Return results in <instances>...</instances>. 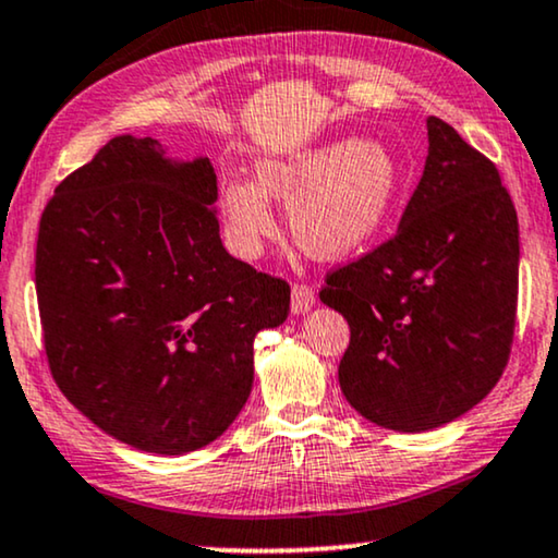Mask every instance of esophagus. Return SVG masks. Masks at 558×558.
<instances>
[{
  "instance_id": "obj_1",
  "label": "esophagus",
  "mask_w": 558,
  "mask_h": 558,
  "mask_svg": "<svg viewBox=\"0 0 558 558\" xmlns=\"http://www.w3.org/2000/svg\"><path fill=\"white\" fill-rule=\"evenodd\" d=\"M316 303L314 288L306 283H293L291 291V311L293 314H306V311Z\"/></svg>"
}]
</instances>
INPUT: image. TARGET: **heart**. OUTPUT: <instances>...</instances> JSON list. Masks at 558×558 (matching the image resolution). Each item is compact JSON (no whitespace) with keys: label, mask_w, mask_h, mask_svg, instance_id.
Returning <instances> with one entry per match:
<instances>
[{"label":"heart","mask_w":558,"mask_h":558,"mask_svg":"<svg viewBox=\"0 0 558 558\" xmlns=\"http://www.w3.org/2000/svg\"><path fill=\"white\" fill-rule=\"evenodd\" d=\"M403 168L388 147L337 140L286 160L259 166V183L229 181L221 191L229 236L242 255L255 257L275 232L270 198L291 202L295 242L318 259L356 252L380 232L396 204Z\"/></svg>","instance_id":"1"}]
</instances>
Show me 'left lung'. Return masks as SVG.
<instances>
[{"instance_id": "1", "label": "left lung", "mask_w": 558, "mask_h": 558, "mask_svg": "<svg viewBox=\"0 0 558 558\" xmlns=\"http://www.w3.org/2000/svg\"><path fill=\"white\" fill-rule=\"evenodd\" d=\"M398 232L326 272L318 291L349 324L339 385L392 430L459 418L510 360L518 308V214L495 162L439 117Z\"/></svg>"}]
</instances>
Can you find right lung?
Returning a JSON list of instances; mask_svg holds the SVG:
<instances>
[{
  "label": "right lung",
  "instance_id": "obj_1",
  "mask_svg": "<svg viewBox=\"0 0 558 558\" xmlns=\"http://www.w3.org/2000/svg\"><path fill=\"white\" fill-rule=\"evenodd\" d=\"M109 140L58 183L37 229L35 288L50 375L117 441L185 454L225 434L252 390L259 329L291 286L229 255L209 158Z\"/></svg>",
  "mask_w": 558,
  "mask_h": 558
}]
</instances>
